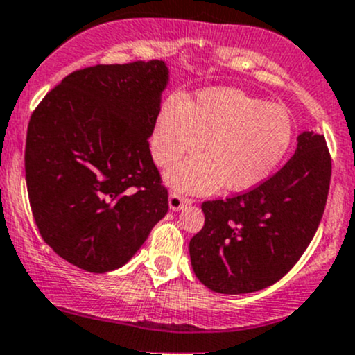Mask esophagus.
<instances>
[{
    "instance_id": "esophagus-1",
    "label": "esophagus",
    "mask_w": 355,
    "mask_h": 355,
    "mask_svg": "<svg viewBox=\"0 0 355 355\" xmlns=\"http://www.w3.org/2000/svg\"><path fill=\"white\" fill-rule=\"evenodd\" d=\"M190 202H192V200L185 199V197H182L180 193L177 192H171L170 197H168V206H170L171 211H180L182 207L187 206Z\"/></svg>"
}]
</instances>
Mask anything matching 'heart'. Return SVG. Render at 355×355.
<instances>
[{
  "label": "heart",
  "mask_w": 355,
  "mask_h": 355,
  "mask_svg": "<svg viewBox=\"0 0 355 355\" xmlns=\"http://www.w3.org/2000/svg\"><path fill=\"white\" fill-rule=\"evenodd\" d=\"M294 125L286 107L262 102L234 88L202 89L185 102L168 96L156 114L149 148L166 166L185 153H206L166 171L171 187L189 193L252 190L274 173L293 141Z\"/></svg>",
  "instance_id": "obj_1"
}]
</instances>
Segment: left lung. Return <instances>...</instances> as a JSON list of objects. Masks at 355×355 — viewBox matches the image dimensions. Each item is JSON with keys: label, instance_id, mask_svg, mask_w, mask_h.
Instances as JSON below:
<instances>
[{"label": "left lung", "instance_id": "8db88e82", "mask_svg": "<svg viewBox=\"0 0 355 355\" xmlns=\"http://www.w3.org/2000/svg\"><path fill=\"white\" fill-rule=\"evenodd\" d=\"M330 175L325 137L304 130L293 158L262 185L204 202L206 223L189 245L197 279L214 293L246 294L284 277L318 230Z\"/></svg>", "mask_w": 355, "mask_h": 355}]
</instances>
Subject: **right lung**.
Here are the masks:
<instances>
[{
  "mask_svg": "<svg viewBox=\"0 0 355 355\" xmlns=\"http://www.w3.org/2000/svg\"><path fill=\"white\" fill-rule=\"evenodd\" d=\"M165 61L74 71L30 117L25 178L33 219L59 257L93 274L125 266L168 212L149 151Z\"/></svg>",
  "mask_w": 355,
  "mask_h": 355,
  "instance_id": "obj_1",
  "label": "right lung"
}]
</instances>
